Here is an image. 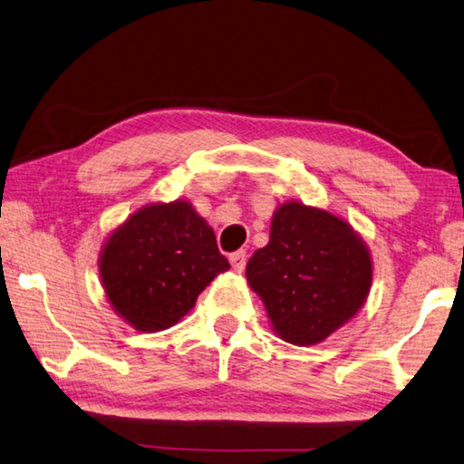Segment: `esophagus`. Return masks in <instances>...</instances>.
<instances>
[{
    "instance_id": "1",
    "label": "esophagus",
    "mask_w": 464,
    "mask_h": 464,
    "mask_svg": "<svg viewBox=\"0 0 464 464\" xmlns=\"http://www.w3.org/2000/svg\"><path fill=\"white\" fill-rule=\"evenodd\" d=\"M230 264L236 272H242L244 266H246V252L244 250H238L230 254Z\"/></svg>"
}]
</instances>
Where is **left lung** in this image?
I'll use <instances>...</instances> for the list:
<instances>
[{
	"mask_svg": "<svg viewBox=\"0 0 464 464\" xmlns=\"http://www.w3.org/2000/svg\"><path fill=\"white\" fill-rule=\"evenodd\" d=\"M276 335L315 345L352 322L367 302L373 260L345 218L304 202L274 210L270 240L246 266Z\"/></svg>",
	"mask_w": 464,
	"mask_h": 464,
	"instance_id": "8db88e82",
	"label": "left lung"
}]
</instances>
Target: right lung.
I'll return each instance as SVG.
<instances>
[{"instance_id": "obj_1", "label": "right lung", "mask_w": 464, "mask_h": 464, "mask_svg": "<svg viewBox=\"0 0 464 464\" xmlns=\"http://www.w3.org/2000/svg\"><path fill=\"white\" fill-rule=\"evenodd\" d=\"M228 267L214 230L187 198L145 204L107 236L99 254L107 302L142 334L179 324Z\"/></svg>"}]
</instances>
